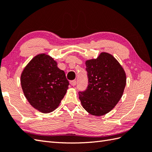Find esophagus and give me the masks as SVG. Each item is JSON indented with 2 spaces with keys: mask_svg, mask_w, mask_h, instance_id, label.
Wrapping results in <instances>:
<instances>
[{
  "mask_svg": "<svg viewBox=\"0 0 152 152\" xmlns=\"http://www.w3.org/2000/svg\"><path fill=\"white\" fill-rule=\"evenodd\" d=\"M70 83L71 86L74 87V86H75L76 85V82L74 81V80H73V81H70Z\"/></svg>",
  "mask_w": 152,
  "mask_h": 152,
  "instance_id": "34e87169",
  "label": "esophagus"
}]
</instances>
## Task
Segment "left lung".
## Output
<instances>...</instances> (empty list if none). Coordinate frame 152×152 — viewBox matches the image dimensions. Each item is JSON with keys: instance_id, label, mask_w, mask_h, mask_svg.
<instances>
[{"instance_id": "1", "label": "left lung", "mask_w": 152, "mask_h": 152, "mask_svg": "<svg viewBox=\"0 0 152 152\" xmlns=\"http://www.w3.org/2000/svg\"><path fill=\"white\" fill-rule=\"evenodd\" d=\"M86 65L89 84L85 91L79 92V99L90 114L105 115L121 98L126 86L125 72L118 60L106 52L87 60Z\"/></svg>"}]
</instances>
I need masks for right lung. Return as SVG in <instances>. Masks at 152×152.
Masks as SVG:
<instances>
[{"instance_id": "add662e5", "label": "right lung", "mask_w": 152, "mask_h": 152, "mask_svg": "<svg viewBox=\"0 0 152 152\" xmlns=\"http://www.w3.org/2000/svg\"><path fill=\"white\" fill-rule=\"evenodd\" d=\"M20 80L28 102L44 114L59 106L69 85L57 61L46 53L38 54L29 61L22 71Z\"/></svg>"}]
</instances>
